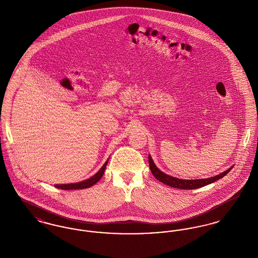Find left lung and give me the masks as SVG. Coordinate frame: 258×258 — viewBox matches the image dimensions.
<instances>
[{
    "label": "left lung",
    "instance_id": "obj_1",
    "mask_svg": "<svg viewBox=\"0 0 258 258\" xmlns=\"http://www.w3.org/2000/svg\"><path fill=\"white\" fill-rule=\"evenodd\" d=\"M149 165H150V169L152 174L163 184L170 185L172 187H176V188H182V189H195L198 187H202L204 185H207L209 184H212L216 181H218L219 179H221L222 177H224L228 172L231 170V168H229L228 170L219 174L215 177H211L208 179H200V180H182V179H178V178H174L171 177L163 172L160 171V169L156 166V164L154 163V161L152 160L151 156H149Z\"/></svg>",
    "mask_w": 258,
    "mask_h": 258
}]
</instances>
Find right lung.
Masks as SVG:
<instances>
[{
	"label": "right lung",
	"instance_id": "right-lung-1",
	"mask_svg": "<svg viewBox=\"0 0 258 258\" xmlns=\"http://www.w3.org/2000/svg\"><path fill=\"white\" fill-rule=\"evenodd\" d=\"M107 162L108 160L105 161V163L103 164V166L98 170V173H96L93 177H91L90 179L85 180L83 182H80V183H75V184H55L54 186L55 187H58V188H61V189H81V188H87V187H90L92 185H94L95 184H97L98 181L101 179L104 170H105V167L107 165Z\"/></svg>",
	"mask_w": 258,
	"mask_h": 258
}]
</instances>
